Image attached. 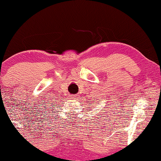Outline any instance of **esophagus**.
I'll list each match as a JSON object with an SVG mask.
<instances>
[{
  "label": "esophagus",
  "instance_id": "1",
  "mask_svg": "<svg viewBox=\"0 0 161 161\" xmlns=\"http://www.w3.org/2000/svg\"><path fill=\"white\" fill-rule=\"evenodd\" d=\"M78 96L79 95H73V98H74V99H75V100H76V99H77V98H78Z\"/></svg>",
  "mask_w": 161,
  "mask_h": 161
}]
</instances>
